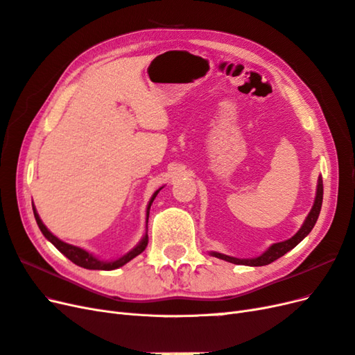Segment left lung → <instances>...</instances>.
I'll list each match as a JSON object with an SVG mask.
<instances>
[{
  "label": "left lung",
  "mask_w": 355,
  "mask_h": 355,
  "mask_svg": "<svg viewBox=\"0 0 355 355\" xmlns=\"http://www.w3.org/2000/svg\"><path fill=\"white\" fill-rule=\"evenodd\" d=\"M322 202H323V180H322V177H318V184H317V193H315L314 205H313L310 214L306 215V218H305L302 227L300 228L298 233H296L295 236H292L288 240H284V242H279V243L271 245L264 254L257 257V258H252V259L233 258V257H228V255L218 254V252H211V255L220 258V259H224V261H228V262H233V264H239V266H250V267L268 266V264H271L272 261H276L280 257H283L286 252H289V250L298 245L304 237L310 234V232L313 230V227L317 223L320 209H322Z\"/></svg>",
  "instance_id": "8db88e82"
}]
</instances>
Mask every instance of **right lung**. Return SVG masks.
Returning <instances> with one entry per match:
<instances>
[{"instance_id":"obj_1","label":"right lung","mask_w":355,"mask_h":355,"mask_svg":"<svg viewBox=\"0 0 355 355\" xmlns=\"http://www.w3.org/2000/svg\"><path fill=\"white\" fill-rule=\"evenodd\" d=\"M159 190H161V189H159ZM159 190H156V191L153 193V196H152L150 202H148V205H147L146 223H147V220H148V212H150V207H152V203H153V200H155V198H156V194L159 193ZM33 215H35L37 224H38V227H40L41 233L45 236V239L50 240V242H51L57 249H59L60 252H62L66 258H69V259L73 262V264H76V266H79V267H83V268H87V270H106V271H109V270L119 268V267L127 264V262H130L132 258H135L137 255H140V254L143 252V250L146 249L147 243H148V236H147V233H146L144 237L141 239V242H140L139 245H137L134 249H131L128 254H125L123 257H121V258H118V259H115V261H101V259L96 258L93 254L87 252L85 249L73 246V245H69V243L63 242V240L57 239V237L49 230V228L44 225V223L41 221V218H40V215H38L35 207H33Z\"/></svg>"}]
</instances>
